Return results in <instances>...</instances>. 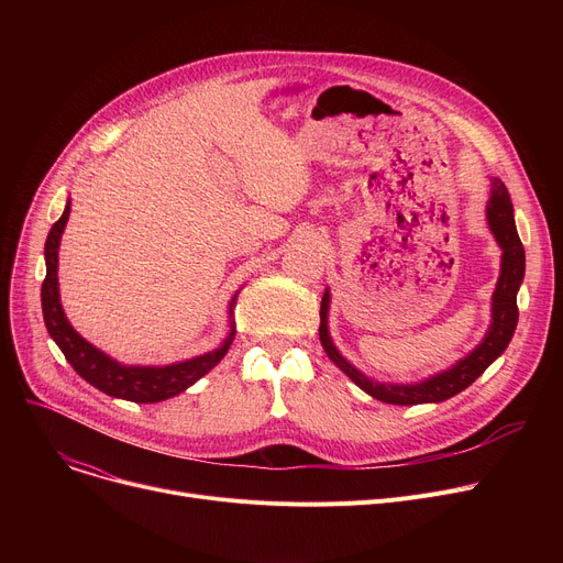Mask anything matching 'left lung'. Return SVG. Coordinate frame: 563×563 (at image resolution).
Segmentation results:
<instances>
[{"instance_id":"left-lung-1","label":"left lung","mask_w":563,"mask_h":563,"mask_svg":"<svg viewBox=\"0 0 563 563\" xmlns=\"http://www.w3.org/2000/svg\"><path fill=\"white\" fill-rule=\"evenodd\" d=\"M486 221L495 236L497 246L501 249L499 278L490 301V327L484 340L472 349L467 356L456 361L452 367L442 369L429 378L416 383H386L363 374L356 365H351L340 349L333 344L329 331V310H331V291L327 287L319 310V340L327 356L369 397L395 404V406H416V404H440L467 386H472L509 346L516 327H518V289L525 278V249L516 230L511 196L499 177L490 180V194L486 205Z\"/></svg>"}]
</instances>
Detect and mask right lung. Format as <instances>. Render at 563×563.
<instances>
[{
	"label": "right lung",
	"instance_id": "add662e5",
	"mask_svg": "<svg viewBox=\"0 0 563 563\" xmlns=\"http://www.w3.org/2000/svg\"><path fill=\"white\" fill-rule=\"evenodd\" d=\"M70 217V198L66 202V210L58 219L45 242V280L41 289V303H43V319L49 338L62 349L66 361L73 365V369L93 388L100 393L125 399L134 404H157L164 399H170L175 395L185 393L191 388L198 378H202L212 367H217L228 353L232 340H234V297L228 303V335L225 340L200 356L168 363V365H125L118 363L115 358L107 356L104 351L93 346L88 340H84L73 327L62 306V294H58V246H62V234L66 230Z\"/></svg>",
	"mask_w": 563,
	"mask_h": 563
}]
</instances>
